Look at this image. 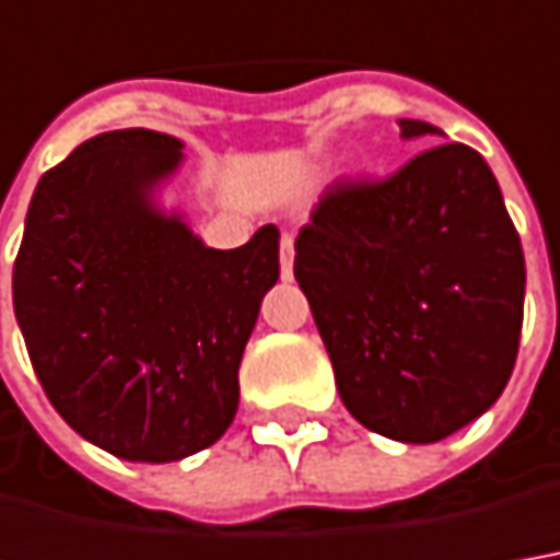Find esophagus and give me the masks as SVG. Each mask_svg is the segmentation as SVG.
I'll return each instance as SVG.
<instances>
[{
	"label": "esophagus",
	"mask_w": 560,
	"mask_h": 560,
	"mask_svg": "<svg viewBox=\"0 0 560 560\" xmlns=\"http://www.w3.org/2000/svg\"><path fill=\"white\" fill-rule=\"evenodd\" d=\"M294 276V235H281V279Z\"/></svg>",
	"instance_id": "esophagus-1"
}]
</instances>
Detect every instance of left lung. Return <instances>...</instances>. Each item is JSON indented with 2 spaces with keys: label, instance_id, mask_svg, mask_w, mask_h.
<instances>
[{
  "label": "left lung",
  "instance_id": "1",
  "mask_svg": "<svg viewBox=\"0 0 560 560\" xmlns=\"http://www.w3.org/2000/svg\"><path fill=\"white\" fill-rule=\"evenodd\" d=\"M405 137H439L401 119ZM346 410L432 444L503 395L524 322V250L485 155L432 143L380 180H337L296 235Z\"/></svg>",
  "mask_w": 560,
  "mask_h": 560
}]
</instances>
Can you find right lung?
I'll return each instance as SVG.
<instances>
[{
	"label": "right lung",
	"mask_w": 560,
	"mask_h": 560,
	"mask_svg": "<svg viewBox=\"0 0 560 560\" xmlns=\"http://www.w3.org/2000/svg\"><path fill=\"white\" fill-rule=\"evenodd\" d=\"M180 140L121 128L42 174L11 294L33 371L67 423L131 463L211 447L238 410V364L279 281V230L205 248L150 189Z\"/></svg>",
	"instance_id": "add662e5"
}]
</instances>
